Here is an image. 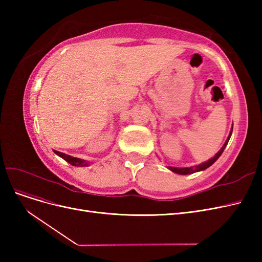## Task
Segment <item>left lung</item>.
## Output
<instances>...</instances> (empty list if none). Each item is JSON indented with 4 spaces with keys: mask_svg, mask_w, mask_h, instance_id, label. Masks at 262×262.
Returning <instances> with one entry per match:
<instances>
[{
    "mask_svg": "<svg viewBox=\"0 0 262 262\" xmlns=\"http://www.w3.org/2000/svg\"><path fill=\"white\" fill-rule=\"evenodd\" d=\"M225 145H226V143L224 144V146H223V147H222V149L220 150V152H219L215 156H214L213 158H211V160H210L209 162H207V163H203L202 165H199L195 169H193L192 167H190V168H176V167H170L169 169H170L171 171H173V172L179 173V175H188V173H193V172H195V171H199V170H204V169H207L208 167H210V166H211L214 162H215V161L217 160V158L221 156V154L223 153V150H224Z\"/></svg>",
    "mask_w": 262,
    "mask_h": 262,
    "instance_id": "1",
    "label": "left lung"
}]
</instances>
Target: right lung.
Masks as SVG:
<instances>
[{"mask_svg":"<svg viewBox=\"0 0 262 262\" xmlns=\"http://www.w3.org/2000/svg\"><path fill=\"white\" fill-rule=\"evenodd\" d=\"M58 153H59V152H58ZM58 155H59L60 157H62L64 161H67L69 164L72 165V166H77V167H84V166H89V164L85 163V162L82 161V160H78V158H73V157H71V156L66 155V154H63V153H59Z\"/></svg>","mask_w":262,"mask_h":262,"instance_id":"right-lung-1","label":"right lung"}]
</instances>
